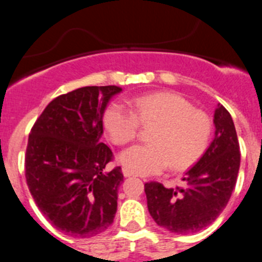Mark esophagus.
<instances>
[{
  "instance_id": "34e87169",
  "label": "esophagus",
  "mask_w": 262,
  "mask_h": 262,
  "mask_svg": "<svg viewBox=\"0 0 262 262\" xmlns=\"http://www.w3.org/2000/svg\"><path fill=\"white\" fill-rule=\"evenodd\" d=\"M123 174H124V177H125V178L133 177V174H132L130 171H128V170H126V169H123Z\"/></svg>"
}]
</instances>
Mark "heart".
Returning a JSON list of instances; mask_svg holds the SVG:
<instances>
[{
  "instance_id": "heart-1",
  "label": "heart",
  "mask_w": 262,
  "mask_h": 262,
  "mask_svg": "<svg viewBox=\"0 0 262 262\" xmlns=\"http://www.w3.org/2000/svg\"><path fill=\"white\" fill-rule=\"evenodd\" d=\"M130 107L114 102L103 124L115 144L123 146L137 137L139 124L154 128L149 144H137L119 155V162L134 175H154L170 166L183 170L199 159L209 144L211 121L175 93L161 92L130 101Z\"/></svg>"
}]
</instances>
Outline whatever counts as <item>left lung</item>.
Here are the masks:
<instances>
[{"label":"left lung","instance_id":"1","mask_svg":"<svg viewBox=\"0 0 262 262\" xmlns=\"http://www.w3.org/2000/svg\"><path fill=\"white\" fill-rule=\"evenodd\" d=\"M214 125L209 148L183 175L184 187L144 184L152 219L170 233L190 234L209 227L225 209L234 189L241 164L239 143L232 116L220 103L215 108Z\"/></svg>","mask_w":262,"mask_h":262}]
</instances>
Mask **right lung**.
Returning <instances> with one entry per match:
<instances>
[{"label":"right lung","mask_w":262,"mask_h":262,"mask_svg":"<svg viewBox=\"0 0 262 262\" xmlns=\"http://www.w3.org/2000/svg\"><path fill=\"white\" fill-rule=\"evenodd\" d=\"M116 85L83 87L45 108L28 139L25 177L46 219L60 232L90 238L107 229L118 210L120 167L106 171L113 152L101 142Z\"/></svg>","instance_id":"1"}]
</instances>
